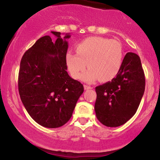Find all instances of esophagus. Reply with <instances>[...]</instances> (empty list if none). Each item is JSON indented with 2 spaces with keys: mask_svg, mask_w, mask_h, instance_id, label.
<instances>
[{
  "mask_svg": "<svg viewBox=\"0 0 160 160\" xmlns=\"http://www.w3.org/2000/svg\"><path fill=\"white\" fill-rule=\"evenodd\" d=\"M84 88L85 90H87V89H91L92 87L90 86H88V85H84Z\"/></svg>",
  "mask_w": 160,
  "mask_h": 160,
  "instance_id": "obj_1",
  "label": "esophagus"
}]
</instances>
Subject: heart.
Returning <instances> with one entry per match:
<instances>
[{
	"label": "heart",
	"instance_id": "heart-1",
	"mask_svg": "<svg viewBox=\"0 0 160 160\" xmlns=\"http://www.w3.org/2000/svg\"><path fill=\"white\" fill-rule=\"evenodd\" d=\"M76 53L68 52L65 62L72 77L78 79L87 65L89 68L82 76L86 82L100 79L110 81L121 69L123 49L119 41L102 37H89L76 45Z\"/></svg>",
	"mask_w": 160,
	"mask_h": 160
}]
</instances>
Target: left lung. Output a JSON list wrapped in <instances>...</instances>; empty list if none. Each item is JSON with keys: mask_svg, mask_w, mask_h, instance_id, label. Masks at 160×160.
Returning a JSON list of instances; mask_svg holds the SVG:
<instances>
[{"mask_svg": "<svg viewBox=\"0 0 160 160\" xmlns=\"http://www.w3.org/2000/svg\"><path fill=\"white\" fill-rule=\"evenodd\" d=\"M95 91L98 119L110 128L125 124L136 113L145 91V76L139 56L128 52L116 77L96 87Z\"/></svg>", "mask_w": 160, "mask_h": 160, "instance_id": "1", "label": "left lung"}]
</instances>
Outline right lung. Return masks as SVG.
<instances>
[{
    "label": "right lung",
    "instance_id": "add662e5",
    "mask_svg": "<svg viewBox=\"0 0 160 160\" xmlns=\"http://www.w3.org/2000/svg\"><path fill=\"white\" fill-rule=\"evenodd\" d=\"M55 36L41 37L25 52L18 77L21 100L32 119L40 125L57 128L71 119L84 86L67 72L66 33L51 32Z\"/></svg>",
    "mask_w": 160,
    "mask_h": 160
}]
</instances>
